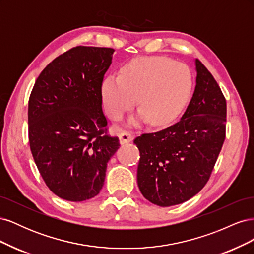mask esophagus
Wrapping results in <instances>:
<instances>
[{
    "mask_svg": "<svg viewBox=\"0 0 254 254\" xmlns=\"http://www.w3.org/2000/svg\"><path fill=\"white\" fill-rule=\"evenodd\" d=\"M119 139H120V143L123 145V144L131 142L133 140V136L131 135V133H129L127 131H121L119 134Z\"/></svg>",
    "mask_w": 254,
    "mask_h": 254,
    "instance_id": "esophagus-1",
    "label": "esophagus"
}]
</instances>
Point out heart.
Returning a JSON list of instances; mask_svg holds the SVG:
<instances>
[{
  "instance_id": "heart-1",
  "label": "heart",
  "mask_w": 254,
  "mask_h": 254,
  "mask_svg": "<svg viewBox=\"0 0 254 254\" xmlns=\"http://www.w3.org/2000/svg\"><path fill=\"white\" fill-rule=\"evenodd\" d=\"M191 88L193 76L188 65L165 57H139L123 65L120 76H107L102 97L112 120L121 119L137 99L141 109L129 120L130 125L146 120L152 125H164L179 117Z\"/></svg>"
}]
</instances>
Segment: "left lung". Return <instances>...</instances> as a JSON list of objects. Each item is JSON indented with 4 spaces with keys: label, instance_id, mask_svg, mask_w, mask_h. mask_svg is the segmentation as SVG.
<instances>
[{
    "label": "left lung",
    "instance_id": "8db88e82",
    "mask_svg": "<svg viewBox=\"0 0 254 254\" xmlns=\"http://www.w3.org/2000/svg\"><path fill=\"white\" fill-rule=\"evenodd\" d=\"M196 87L176 124L137 136V186L153 204L188 201L202 190L226 137L227 104L212 74L195 59Z\"/></svg>",
    "mask_w": 254,
    "mask_h": 254
}]
</instances>
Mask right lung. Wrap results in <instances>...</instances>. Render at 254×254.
<instances>
[{
    "mask_svg": "<svg viewBox=\"0 0 254 254\" xmlns=\"http://www.w3.org/2000/svg\"><path fill=\"white\" fill-rule=\"evenodd\" d=\"M114 50L77 47L54 59L37 78L28 102V136L49 189L79 202L98 195L107 163L120 147L104 133L102 83Z\"/></svg>",
    "mask_w": 254,
    "mask_h": 254,
    "instance_id": "obj_1",
    "label": "right lung"
}]
</instances>
